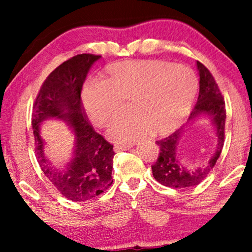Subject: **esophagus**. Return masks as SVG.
Masks as SVG:
<instances>
[{
  "label": "esophagus",
  "instance_id": "1",
  "mask_svg": "<svg viewBox=\"0 0 252 252\" xmlns=\"http://www.w3.org/2000/svg\"><path fill=\"white\" fill-rule=\"evenodd\" d=\"M132 148V144H116L115 151H122V150H128Z\"/></svg>",
  "mask_w": 252,
  "mask_h": 252
}]
</instances>
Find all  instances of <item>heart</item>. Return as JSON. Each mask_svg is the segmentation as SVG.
I'll return each instance as SVG.
<instances>
[{
    "mask_svg": "<svg viewBox=\"0 0 252 252\" xmlns=\"http://www.w3.org/2000/svg\"><path fill=\"white\" fill-rule=\"evenodd\" d=\"M197 92L190 68L164 61H127L112 64L105 81H93L84 91L91 122L108 126L130 101L133 115L115 122L108 130L117 143H132L149 132L166 134L187 116Z\"/></svg>",
    "mask_w": 252,
    "mask_h": 252,
    "instance_id": "heart-1",
    "label": "heart"
}]
</instances>
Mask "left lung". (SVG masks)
<instances>
[{
    "label": "left lung",
    "instance_id": "1",
    "mask_svg": "<svg viewBox=\"0 0 252 252\" xmlns=\"http://www.w3.org/2000/svg\"><path fill=\"white\" fill-rule=\"evenodd\" d=\"M197 70L199 73L198 98L189 116L188 122H191L201 115L210 117L216 128L217 137H218L216 153L204 167L188 170L181 164L177 156V148L181 136V129L175 130L170 136L163 140L156 141V144L159 147V155H158L156 163L151 166L153 175L159 184L166 187L182 189L194 187L201 184L216 165L223 147L226 123L225 101L211 72L201 62H197Z\"/></svg>",
    "mask_w": 252,
    "mask_h": 252
}]
</instances>
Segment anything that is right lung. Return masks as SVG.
I'll return each instance as SVG.
<instances>
[{
  "label": "right lung",
  "instance_id": "obj_1",
  "mask_svg": "<svg viewBox=\"0 0 252 252\" xmlns=\"http://www.w3.org/2000/svg\"><path fill=\"white\" fill-rule=\"evenodd\" d=\"M99 55L81 54L65 61L48 75L33 104L32 127L41 170L65 198L85 202L112 185L113 146L95 132L81 102L82 85ZM48 118L63 120L76 135L75 157L66 169L51 168L43 153L39 125Z\"/></svg>",
  "mask_w": 252,
  "mask_h": 252
}]
</instances>
